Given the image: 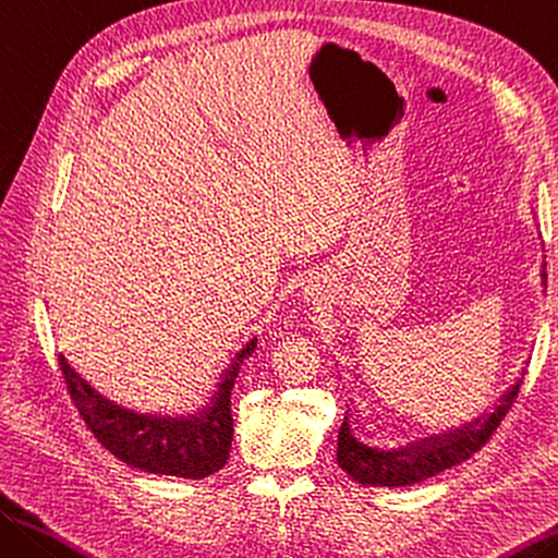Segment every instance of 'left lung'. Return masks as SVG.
<instances>
[{
    "instance_id": "left-lung-1",
    "label": "left lung",
    "mask_w": 558,
    "mask_h": 558,
    "mask_svg": "<svg viewBox=\"0 0 558 558\" xmlns=\"http://www.w3.org/2000/svg\"><path fill=\"white\" fill-rule=\"evenodd\" d=\"M542 279L546 284V271H542ZM519 386H522V380H517L501 396L492 413H482V417L472 420V423L452 433L423 437V440L410 442L408 447H398V450H378V447H368L355 440L353 425L349 415H345L339 430V450H336L339 468L349 477L368 487H408L427 477H435V474L470 460L474 452L482 450V445L489 440L492 433L497 430L501 420L509 413Z\"/></svg>"
}]
</instances>
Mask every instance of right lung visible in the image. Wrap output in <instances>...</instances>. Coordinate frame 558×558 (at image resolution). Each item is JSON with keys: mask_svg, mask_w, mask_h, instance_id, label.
<instances>
[{"mask_svg": "<svg viewBox=\"0 0 558 558\" xmlns=\"http://www.w3.org/2000/svg\"><path fill=\"white\" fill-rule=\"evenodd\" d=\"M254 349L257 339L246 343L230 368L222 373L213 403L203 413L187 417L133 413L90 388V383L73 368L63 353L59 355V365L78 415L86 420L88 430L108 452L143 472L203 480L222 470L230 458L234 435L230 398L240 365Z\"/></svg>", "mask_w": 558, "mask_h": 558, "instance_id": "add662e5", "label": "right lung"}]
</instances>
